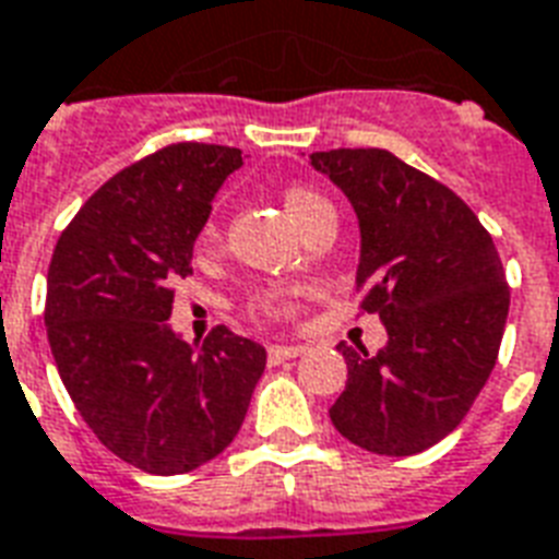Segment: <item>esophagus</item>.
Returning a JSON list of instances; mask_svg holds the SVG:
<instances>
[{"label":"esophagus","instance_id":"obj_1","mask_svg":"<svg viewBox=\"0 0 559 559\" xmlns=\"http://www.w3.org/2000/svg\"><path fill=\"white\" fill-rule=\"evenodd\" d=\"M308 348L305 346H272L270 348V364H284V360H293V357L305 355Z\"/></svg>","mask_w":559,"mask_h":559}]
</instances>
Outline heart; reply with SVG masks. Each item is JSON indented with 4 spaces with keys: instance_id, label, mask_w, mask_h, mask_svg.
<instances>
[{
    "instance_id": "1",
    "label": "heart",
    "mask_w": 559,
    "mask_h": 559,
    "mask_svg": "<svg viewBox=\"0 0 559 559\" xmlns=\"http://www.w3.org/2000/svg\"><path fill=\"white\" fill-rule=\"evenodd\" d=\"M281 202H284V211H287L289 219L298 225V231H301L310 219H317L319 213L334 211L325 195L317 193V190H310V187H287V190L281 193ZM213 240H216V228L207 225L202 234V246H211ZM251 310H254V313H263V317L284 319L293 313V296H289V289L284 287H266L251 296Z\"/></svg>"
}]
</instances>
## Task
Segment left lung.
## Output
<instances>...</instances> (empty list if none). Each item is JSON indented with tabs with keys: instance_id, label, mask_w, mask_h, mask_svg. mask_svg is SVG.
I'll return each instance as SVG.
<instances>
[{
	"instance_id": "left-lung-1",
	"label": "left lung",
	"mask_w": 559,
	"mask_h": 559,
	"mask_svg": "<svg viewBox=\"0 0 559 559\" xmlns=\"http://www.w3.org/2000/svg\"><path fill=\"white\" fill-rule=\"evenodd\" d=\"M357 213L355 284L386 328L369 355L340 343L348 383L328 411L348 442L407 457L445 440L496 366L510 289L492 237L445 185L383 152H313Z\"/></svg>"
}]
</instances>
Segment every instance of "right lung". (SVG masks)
Returning <instances> with one entry per match:
<instances>
[{
  "label": "right lung",
  "instance_id": "add662e5",
  "mask_svg": "<svg viewBox=\"0 0 559 559\" xmlns=\"http://www.w3.org/2000/svg\"><path fill=\"white\" fill-rule=\"evenodd\" d=\"M240 148L176 143L122 169L84 202L55 246L46 334L81 419L148 475H185L240 431L266 348L225 325L187 343L166 319L173 281Z\"/></svg>",
  "mask_w": 559,
  "mask_h": 559
}]
</instances>
